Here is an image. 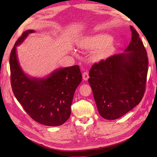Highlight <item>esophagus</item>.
<instances>
[{"label": "esophagus", "instance_id": "34e87169", "mask_svg": "<svg viewBox=\"0 0 157 157\" xmlns=\"http://www.w3.org/2000/svg\"><path fill=\"white\" fill-rule=\"evenodd\" d=\"M82 77H83V79H84V80H85V81L88 80V78H89V74H88V71H85V72L83 73Z\"/></svg>", "mask_w": 157, "mask_h": 157}]
</instances>
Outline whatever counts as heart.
I'll use <instances>...</instances> for the list:
<instances>
[{
	"label": "heart",
	"instance_id": "heart-1",
	"mask_svg": "<svg viewBox=\"0 0 157 157\" xmlns=\"http://www.w3.org/2000/svg\"><path fill=\"white\" fill-rule=\"evenodd\" d=\"M111 40V36L107 34H97L86 38L84 42V46L88 49H99L96 56L98 59H105L113 51Z\"/></svg>",
	"mask_w": 157,
	"mask_h": 157
}]
</instances>
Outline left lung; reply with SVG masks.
<instances>
[{
    "label": "left lung",
    "instance_id": "8db88e82",
    "mask_svg": "<svg viewBox=\"0 0 157 157\" xmlns=\"http://www.w3.org/2000/svg\"><path fill=\"white\" fill-rule=\"evenodd\" d=\"M132 40L123 53L114 55L90 70V85L99 114L114 120L138 105L144 96L148 59L138 33L130 26Z\"/></svg>",
    "mask_w": 157,
    "mask_h": 157
}]
</instances>
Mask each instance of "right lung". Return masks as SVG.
Segmentation results:
<instances>
[{"label":"right lung","instance_id":"add662e5","mask_svg":"<svg viewBox=\"0 0 157 157\" xmlns=\"http://www.w3.org/2000/svg\"><path fill=\"white\" fill-rule=\"evenodd\" d=\"M35 31H25L10 55L13 92L25 112L34 121L47 126L63 124L71 115V105L82 75L78 65L55 70L45 78H29L19 65L16 47Z\"/></svg>","mask_w":157,"mask_h":157}]
</instances>
